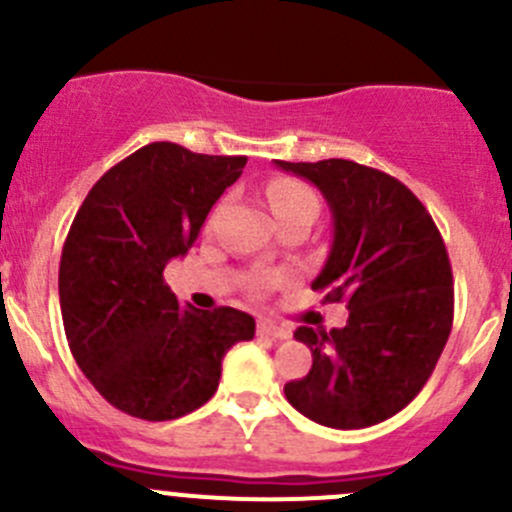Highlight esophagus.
I'll return each instance as SVG.
<instances>
[{"mask_svg":"<svg viewBox=\"0 0 512 512\" xmlns=\"http://www.w3.org/2000/svg\"><path fill=\"white\" fill-rule=\"evenodd\" d=\"M257 334H265L272 339H287L292 334V329L287 324H275V322H257Z\"/></svg>","mask_w":512,"mask_h":512,"instance_id":"obj_1","label":"esophagus"}]
</instances>
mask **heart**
I'll list each match as a JSON object with an SVG mask.
<instances>
[{"label": "heart", "instance_id": "b5f03b06", "mask_svg": "<svg viewBox=\"0 0 512 512\" xmlns=\"http://www.w3.org/2000/svg\"><path fill=\"white\" fill-rule=\"evenodd\" d=\"M267 200L280 223L294 218H307L314 220L319 213V198L307 183L294 178H275L267 188ZM270 282H257V289L267 287Z\"/></svg>", "mask_w": 512, "mask_h": 512}]
</instances>
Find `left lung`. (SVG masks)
<instances>
[{
	"label": "left lung",
	"mask_w": 512,
	"mask_h": 512,
	"mask_svg": "<svg viewBox=\"0 0 512 512\" xmlns=\"http://www.w3.org/2000/svg\"><path fill=\"white\" fill-rule=\"evenodd\" d=\"M275 165L322 190L334 240L312 289L349 309L347 327L294 332L312 349V369L285 384V396L322 426H374L416 399L451 334L443 237L421 200L389 173L344 158Z\"/></svg>",
	"instance_id": "left-lung-1"
}]
</instances>
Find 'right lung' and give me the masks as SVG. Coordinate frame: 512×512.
I'll return each mask as SVG.
<instances>
[{"mask_svg":"<svg viewBox=\"0 0 512 512\" xmlns=\"http://www.w3.org/2000/svg\"><path fill=\"white\" fill-rule=\"evenodd\" d=\"M245 163L148 143L101 175L71 223L59 265L64 332L86 379L123 414L170 421L200 409L227 349L255 337L250 314L180 304L163 282Z\"/></svg>","mask_w":512,"mask_h":512,"instance_id":"add662e5","label":"right lung"}]
</instances>
